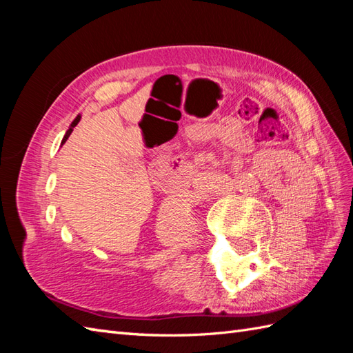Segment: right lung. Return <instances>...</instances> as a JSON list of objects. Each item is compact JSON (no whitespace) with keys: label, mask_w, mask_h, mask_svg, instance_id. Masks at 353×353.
<instances>
[{"label":"right lung","mask_w":353,"mask_h":353,"mask_svg":"<svg viewBox=\"0 0 353 353\" xmlns=\"http://www.w3.org/2000/svg\"><path fill=\"white\" fill-rule=\"evenodd\" d=\"M79 121H80V117H77L76 119H74V121H72V124H71V127H70V129H68V132H66V134H65V138H63V142H65L66 139H68V137H70V134H71L72 129H74V127H76V125L79 124ZM63 142H62V144H63Z\"/></svg>","instance_id":"1"}]
</instances>
